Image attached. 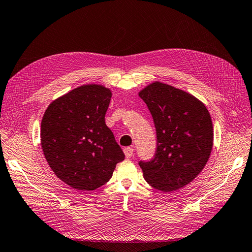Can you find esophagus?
<instances>
[{
    "instance_id": "esophagus-1",
    "label": "esophagus",
    "mask_w": 252,
    "mask_h": 252,
    "mask_svg": "<svg viewBox=\"0 0 252 252\" xmlns=\"http://www.w3.org/2000/svg\"><path fill=\"white\" fill-rule=\"evenodd\" d=\"M124 151H125V155H126V157L127 158V159H128V158H132L133 157L134 149L132 147H126V148L124 149Z\"/></svg>"
}]
</instances>
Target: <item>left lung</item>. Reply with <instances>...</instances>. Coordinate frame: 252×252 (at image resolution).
Masks as SVG:
<instances>
[{
    "instance_id": "obj_1",
    "label": "left lung",
    "mask_w": 252,
    "mask_h": 252,
    "mask_svg": "<svg viewBox=\"0 0 252 252\" xmlns=\"http://www.w3.org/2000/svg\"><path fill=\"white\" fill-rule=\"evenodd\" d=\"M157 131L156 156L139 162L153 188L173 192L190 184L205 167L214 145V128L205 105L190 93L155 81L138 92Z\"/></svg>"
}]
</instances>
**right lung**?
Here are the masks:
<instances>
[{"label":"right lung","mask_w":252,"mask_h":252,"mask_svg":"<svg viewBox=\"0 0 252 252\" xmlns=\"http://www.w3.org/2000/svg\"><path fill=\"white\" fill-rule=\"evenodd\" d=\"M112 90L84 85L52 101L40 125L43 153L56 176L71 188L92 191L112 178L125 154L105 124Z\"/></svg>","instance_id":"add662e5"}]
</instances>
